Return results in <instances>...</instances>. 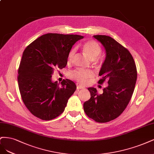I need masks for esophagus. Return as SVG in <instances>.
<instances>
[{"mask_svg": "<svg viewBox=\"0 0 154 154\" xmlns=\"http://www.w3.org/2000/svg\"><path fill=\"white\" fill-rule=\"evenodd\" d=\"M84 88H84V86L79 85V84H77V90H82V89H84Z\"/></svg>", "mask_w": 154, "mask_h": 154, "instance_id": "esophagus-1", "label": "esophagus"}]
</instances>
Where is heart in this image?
<instances>
[{
	"label": "heart",
	"instance_id": "obj_1",
	"mask_svg": "<svg viewBox=\"0 0 154 154\" xmlns=\"http://www.w3.org/2000/svg\"><path fill=\"white\" fill-rule=\"evenodd\" d=\"M82 47L84 53L91 60H95L101 53L100 46L94 40H88L84 42ZM74 54H75V48H73L68 54V59L69 61L72 60ZM94 73L91 70H82V69H76L69 73V76L71 79L83 84H86L89 79H91Z\"/></svg>",
	"mask_w": 154,
	"mask_h": 154
}]
</instances>
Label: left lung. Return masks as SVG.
<instances>
[{
  "instance_id": "obj_1",
  "label": "left lung",
  "mask_w": 154,
  "mask_h": 154,
  "mask_svg": "<svg viewBox=\"0 0 154 154\" xmlns=\"http://www.w3.org/2000/svg\"><path fill=\"white\" fill-rule=\"evenodd\" d=\"M93 37L105 48L106 56L99 72L98 83L107 82L108 86L98 94L96 88H89L91 98L84 103L86 115L98 123L115 120L125 109L132 98L137 80L136 63L126 48L110 36Z\"/></svg>"
}]
</instances>
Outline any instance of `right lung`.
Returning <instances> with one entry per match:
<instances>
[{
	"label": "right lung",
	"mask_w": 154,
	"mask_h": 154,
	"mask_svg": "<svg viewBox=\"0 0 154 154\" xmlns=\"http://www.w3.org/2000/svg\"><path fill=\"white\" fill-rule=\"evenodd\" d=\"M83 36L48 33L25 49L18 68V83L25 106L34 116L51 120L63 112L68 100L76 90L73 81H52L54 68L66 66L72 46Z\"/></svg>",
	"instance_id": "right-lung-1"
}]
</instances>
